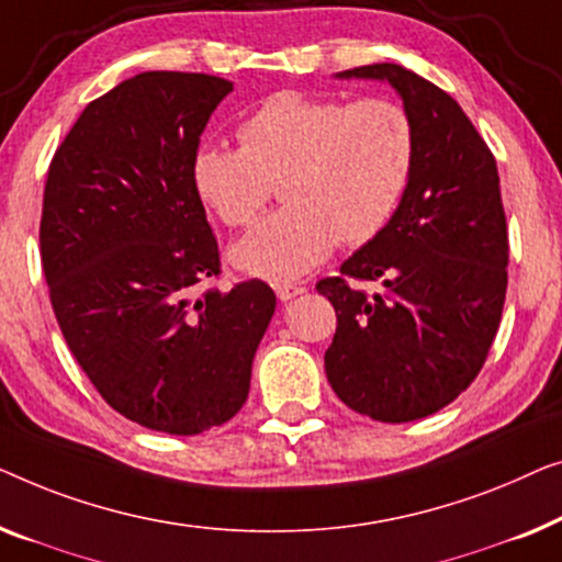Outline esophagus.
I'll return each mask as SVG.
<instances>
[{"instance_id":"esophagus-1","label":"esophagus","mask_w":562,"mask_h":562,"mask_svg":"<svg viewBox=\"0 0 562 562\" xmlns=\"http://www.w3.org/2000/svg\"><path fill=\"white\" fill-rule=\"evenodd\" d=\"M274 292H278V297L282 300V303H288V300H292V297H297V295H303V292H305V288H303V284H292V282H280V284H274Z\"/></svg>"}]
</instances>
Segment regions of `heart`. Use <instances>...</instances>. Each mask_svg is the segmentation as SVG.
I'll return each mask as SVG.
<instances>
[{
    "mask_svg": "<svg viewBox=\"0 0 562 562\" xmlns=\"http://www.w3.org/2000/svg\"><path fill=\"white\" fill-rule=\"evenodd\" d=\"M241 147L205 142L193 186L226 226H247L282 183L284 209L228 251L249 278L290 282L326 262L336 241L376 239L415 170V126L386 99L274 93L239 126Z\"/></svg>",
    "mask_w": 562,
    "mask_h": 562,
    "instance_id": "heart-1",
    "label": "heart"
}]
</instances>
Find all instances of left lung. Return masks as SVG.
<instances>
[{"label":"left lung","mask_w":562,"mask_h":562,"mask_svg":"<svg viewBox=\"0 0 562 562\" xmlns=\"http://www.w3.org/2000/svg\"><path fill=\"white\" fill-rule=\"evenodd\" d=\"M390 83L415 126V170L384 232L321 280L336 307L326 376L338 400L379 423L438 413L484 367L507 295L499 172L463 109L423 76L374 63L336 74ZM382 281L367 293L352 280Z\"/></svg>","instance_id":"left-lung-1"}]
</instances>
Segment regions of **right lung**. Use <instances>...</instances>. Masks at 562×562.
<instances>
[{"instance_id":"right-lung-1","label":"right lung","mask_w":562,"mask_h":562,"mask_svg":"<svg viewBox=\"0 0 562 562\" xmlns=\"http://www.w3.org/2000/svg\"><path fill=\"white\" fill-rule=\"evenodd\" d=\"M226 78L149 70L91 101L47 170L41 255L68 349L126 420L199 436L239 413L278 297L218 274L193 155Z\"/></svg>"}]
</instances>
